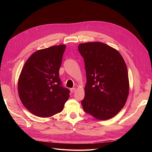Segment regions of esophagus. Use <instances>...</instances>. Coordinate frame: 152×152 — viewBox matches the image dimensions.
<instances>
[{"instance_id":"esophagus-1","label":"esophagus","mask_w":152,"mask_h":152,"mask_svg":"<svg viewBox=\"0 0 152 152\" xmlns=\"http://www.w3.org/2000/svg\"><path fill=\"white\" fill-rule=\"evenodd\" d=\"M75 90H76V89H75V88H71V89H70L71 93H73V92H75Z\"/></svg>"}]
</instances>
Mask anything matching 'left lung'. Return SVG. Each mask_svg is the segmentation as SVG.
<instances>
[{
	"label": "left lung",
	"mask_w": 152,
	"mask_h": 152,
	"mask_svg": "<svg viewBox=\"0 0 152 152\" xmlns=\"http://www.w3.org/2000/svg\"><path fill=\"white\" fill-rule=\"evenodd\" d=\"M87 83L81 103L85 112L99 120L115 116L124 107L129 91L127 68L117 50L100 42L82 43Z\"/></svg>",
	"instance_id": "left-lung-1"
}]
</instances>
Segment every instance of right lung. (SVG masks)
Masks as SVG:
<instances>
[{"label": "right lung", "mask_w": 152, "mask_h": 152, "mask_svg": "<svg viewBox=\"0 0 152 152\" xmlns=\"http://www.w3.org/2000/svg\"><path fill=\"white\" fill-rule=\"evenodd\" d=\"M65 45L40 49L27 59L18 79V94L24 107L40 117L61 112L70 97L59 77Z\"/></svg>", "instance_id": "add662e5"}]
</instances>
